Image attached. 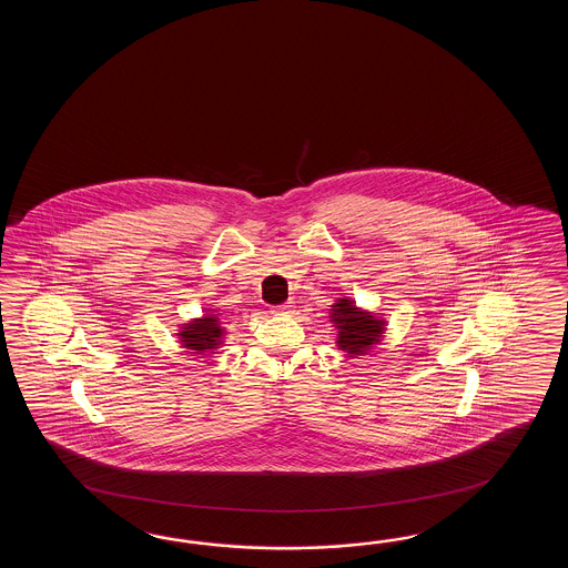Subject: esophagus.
Instances as JSON below:
<instances>
[{
	"label": "esophagus",
	"mask_w": 568,
	"mask_h": 568,
	"mask_svg": "<svg viewBox=\"0 0 568 568\" xmlns=\"http://www.w3.org/2000/svg\"><path fill=\"white\" fill-rule=\"evenodd\" d=\"M274 311H276V313H292V311H294V302H284V304H278Z\"/></svg>",
	"instance_id": "obj_1"
}]
</instances>
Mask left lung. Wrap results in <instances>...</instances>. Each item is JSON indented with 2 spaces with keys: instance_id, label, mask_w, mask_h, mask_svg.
<instances>
[{
  "instance_id": "left-lung-1",
  "label": "left lung",
  "mask_w": 568,
  "mask_h": 568,
  "mask_svg": "<svg viewBox=\"0 0 568 568\" xmlns=\"http://www.w3.org/2000/svg\"><path fill=\"white\" fill-rule=\"evenodd\" d=\"M333 323L338 328V347L353 355L367 351L382 335V321H375L369 313L357 311L349 301L335 304Z\"/></svg>"
}]
</instances>
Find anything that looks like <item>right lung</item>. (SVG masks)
<instances>
[{
    "instance_id": "add662e5",
    "label": "right lung",
    "mask_w": 568,
    "mask_h": 568,
    "mask_svg": "<svg viewBox=\"0 0 568 568\" xmlns=\"http://www.w3.org/2000/svg\"><path fill=\"white\" fill-rule=\"evenodd\" d=\"M182 343L193 351L217 349L221 341V326L217 316L211 314L205 318H199L181 331Z\"/></svg>"
}]
</instances>
